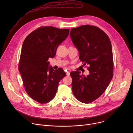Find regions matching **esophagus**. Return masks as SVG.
Segmentation results:
<instances>
[{
  "mask_svg": "<svg viewBox=\"0 0 133 133\" xmlns=\"http://www.w3.org/2000/svg\"><path fill=\"white\" fill-rule=\"evenodd\" d=\"M66 75H67V76H69V75H70V72H69V71H66Z\"/></svg>",
  "mask_w": 133,
  "mask_h": 133,
  "instance_id": "34e87169",
  "label": "esophagus"
}]
</instances>
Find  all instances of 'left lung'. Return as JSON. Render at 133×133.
<instances>
[{"instance_id": "8db88e82", "label": "left lung", "mask_w": 133, "mask_h": 133, "mask_svg": "<svg viewBox=\"0 0 133 133\" xmlns=\"http://www.w3.org/2000/svg\"><path fill=\"white\" fill-rule=\"evenodd\" d=\"M70 36L79 53L80 61L87 64L89 74L71 71L72 91L75 97L88 104L104 92L113 76V56L110 39L99 28L82 25L72 28Z\"/></svg>"}]
</instances>
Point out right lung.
Masks as SVG:
<instances>
[{"mask_svg":"<svg viewBox=\"0 0 133 133\" xmlns=\"http://www.w3.org/2000/svg\"><path fill=\"white\" fill-rule=\"evenodd\" d=\"M69 29L52 26L41 27L29 34L23 44L18 69L26 92L41 104L51 101L55 96L64 70L49 67V58L56 55L58 46L67 37Z\"/></svg>","mask_w":133,"mask_h":133,"instance_id":"right-lung-1","label":"right lung"}]
</instances>
